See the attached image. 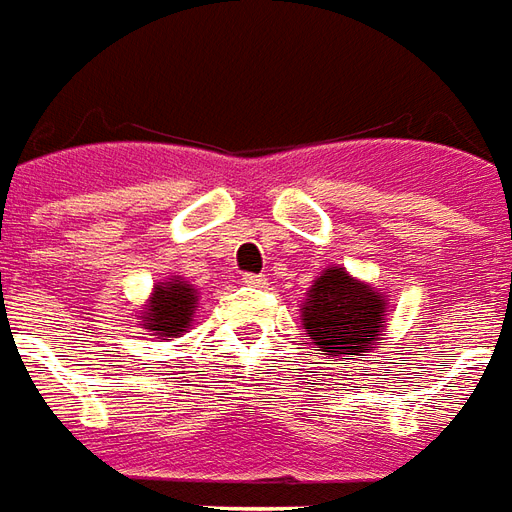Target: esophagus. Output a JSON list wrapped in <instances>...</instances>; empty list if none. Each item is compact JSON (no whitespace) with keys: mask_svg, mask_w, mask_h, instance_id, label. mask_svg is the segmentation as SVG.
<instances>
[{"mask_svg":"<svg viewBox=\"0 0 512 512\" xmlns=\"http://www.w3.org/2000/svg\"><path fill=\"white\" fill-rule=\"evenodd\" d=\"M242 284L245 286H267V278H264V275H256V273H245L242 275Z\"/></svg>","mask_w":512,"mask_h":512,"instance_id":"1","label":"esophagus"}]
</instances>
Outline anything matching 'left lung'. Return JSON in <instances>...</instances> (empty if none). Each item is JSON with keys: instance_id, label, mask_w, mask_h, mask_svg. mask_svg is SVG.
I'll use <instances>...</instances> for the list:
<instances>
[{"instance_id": "obj_1", "label": "left lung", "mask_w": 512, "mask_h": 512, "mask_svg": "<svg viewBox=\"0 0 512 512\" xmlns=\"http://www.w3.org/2000/svg\"><path fill=\"white\" fill-rule=\"evenodd\" d=\"M300 317L322 355L369 353L386 331V295L344 267H328L308 289Z\"/></svg>"}]
</instances>
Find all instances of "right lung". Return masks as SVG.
<instances>
[{"label":"right lung","mask_w":512,"mask_h":512,"mask_svg":"<svg viewBox=\"0 0 512 512\" xmlns=\"http://www.w3.org/2000/svg\"><path fill=\"white\" fill-rule=\"evenodd\" d=\"M198 308V292L179 275H170L168 281L154 286V295L143 311V328L154 336H181L190 328L192 314Z\"/></svg>","instance_id":"1"}]
</instances>
